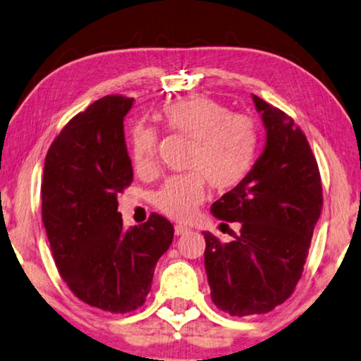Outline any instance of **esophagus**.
I'll return each instance as SVG.
<instances>
[{"instance_id":"34e87169","label":"esophagus","mask_w":361,"mask_h":361,"mask_svg":"<svg viewBox=\"0 0 361 361\" xmlns=\"http://www.w3.org/2000/svg\"><path fill=\"white\" fill-rule=\"evenodd\" d=\"M190 231V227H186V226H175V233L176 235H181V233H185V232H188Z\"/></svg>"}]
</instances>
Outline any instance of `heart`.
<instances>
[{"instance_id":"1","label":"heart","mask_w":361,"mask_h":361,"mask_svg":"<svg viewBox=\"0 0 361 361\" xmlns=\"http://www.w3.org/2000/svg\"><path fill=\"white\" fill-rule=\"evenodd\" d=\"M166 129L192 139L186 175L165 180L154 196V204L171 219L186 221L206 196V176L216 190L237 186L255 160L258 134L252 119L232 114L217 101L192 94L165 104L160 111ZM155 130L135 124L129 134V154L135 170L149 173L155 169Z\"/></svg>"}]
</instances>
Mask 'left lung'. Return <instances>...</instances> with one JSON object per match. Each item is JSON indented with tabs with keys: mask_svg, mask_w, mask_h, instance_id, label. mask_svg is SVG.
Here are the masks:
<instances>
[{
	"mask_svg": "<svg viewBox=\"0 0 361 361\" xmlns=\"http://www.w3.org/2000/svg\"><path fill=\"white\" fill-rule=\"evenodd\" d=\"M267 130L265 149L235 188L211 206L217 219L240 222L232 242L204 232L211 299L243 317L265 314L291 296L302 275L319 216L322 185L302 130L252 94Z\"/></svg>",
	"mask_w": 361,
	"mask_h": 361,
	"instance_id": "1",
	"label": "left lung"
}]
</instances>
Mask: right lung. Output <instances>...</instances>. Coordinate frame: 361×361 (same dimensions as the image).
Here are the masks:
<instances>
[{"label":"right lung","instance_id":"add662e5","mask_svg":"<svg viewBox=\"0 0 361 361\" xmlns=\"http://www.w3.org/2000/svg\"><path fill=\"white\" fill-rule=\"evenodd\" d=\"M132 98L104 96L75 116L45 157L42 221L54 262L72 293L90 306L130 312L145 302L173 226L152 214L126 231L118 195L132 181L124 118Z\"/></svg>","mask_w":361,"mask_h":361}]
</instances>
